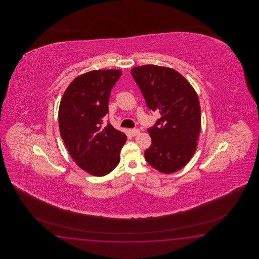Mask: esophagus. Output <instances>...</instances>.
I'll return each mask as SVG.
<instances>
[{
	"label": "esophagus",
	"mask_w": 259,
	"mask_h": 259,
	"mask_svg": "<svg viewBox=\"0 0 259 259\" xmlns=\"http://www.w3.org/2000/svg\"><path fill=\"white\" fill-rule=\"evenodd\" d=\"M130 133L132 134V136H136L140 133V131L138 128H132V130H130Z\"/></svg>",
	"instance_id": "obj_1"
}]
</instances>
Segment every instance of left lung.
<instances>
[{"mask_svg":"<svg viewBox=\"0 0 259 259\" xmlns=\"http://www.w3.org/2000/svg\"><path fill=\"white\" fill-rule=\"evenodd\" d=\"M132 75L150 110L158 118L147 132L152 144L144 156L149 165L169 174L182 169L192 158L201 131L198 96L176 70L154 65L132 68Z\"/></svg>","mask_w":259,"mask_h":259,"instance_id":"left-lung-1","label":"left lung"}]
</instances>
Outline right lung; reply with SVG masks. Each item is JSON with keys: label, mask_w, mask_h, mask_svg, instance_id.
<instances>
[{"label": "right lung", "mask_w": 259, "mask_h": 259, "mask_svg": "<svg viewBox=\"0 0 259 259\" xmlns=\"http://www.w3.org/2000/svg\"><path fill=\"white\" fill-rule=\"evenodd\" d=\"M120 70H94L76 77L67 87L59 107L61 137L77 165L94 176L109 174L120 161L127 141L104 117L108 114L111 90Z\"/></svg>", "instance_id": "add662e5"}]
</instances>
